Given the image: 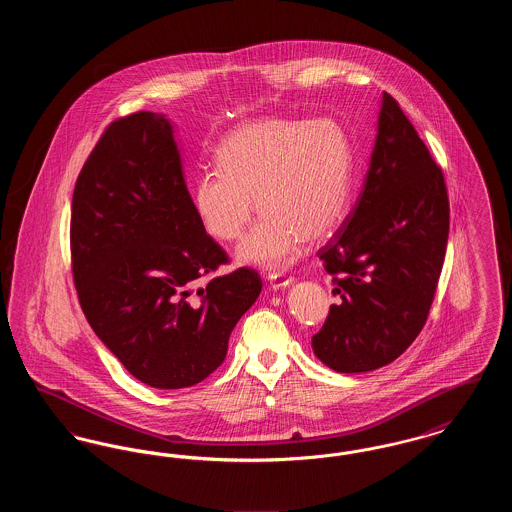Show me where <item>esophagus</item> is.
<instances>
[{"label":"esophagus","instance_id":"obj_1","mask_svg":"<svg viewBox=\"0 0 512 512\" xmlns=\"http://www.w3.org/2000/svg\"><path fill=\"white\" fill-rule=\"evenodd\" d=\"M268 284L272 290H282V288L292 286L293 278L292 276H282V274H272V276H268Z\"/></svg>","mask_w":512,"mask_h":512}]
</instances>
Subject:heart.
Wrapping results in <instances>:
<instances>
[{
  "label": "heart",
  "instance_id": "obj_1",
  "mask_svg": "<svg viewBox=\"0 0 512 512\" xmlns=\"http://www.w3.org/2000/svg\"><path fill=\"white\" fill-rule=\"evenodd\" d=\"M220 171L201 172L192 186L203 230L238 240L259 209L263 219L236 251L242 265L280 270L305 242L340 222L351 190V142L334 119H263L226 136ZM258 201H254V197Z\"/></svg>",
  "mask_w": 512,
  "mask_h": 512
}]
</instances>
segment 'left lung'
Masks as SVG:
<instances>
[{"mask_svg": "<svg viewBox=\"0 0 512 512\" xmlns=\"http://www.w3.org/2000/svg\"><path fill=\"white\" fill-rule=\"evenodd\" d=\"M449 199L441 169L390 94H382L361 194L318 253L338 305L313 336L336 372L395 361L420 334L445 259Z\"/></svg>", "mask_w": 512, "mask_h": 512, "instance_id": "1", "label": "left lung"}]
</instances>
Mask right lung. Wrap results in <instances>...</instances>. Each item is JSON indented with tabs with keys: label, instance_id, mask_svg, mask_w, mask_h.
<instances>
[{
	"label": "right lung",
	"instance_id": "obj_1",
	"mask_svg": "<svg viewBox=\"0 0 512 512\" xmlns=\"http://www.w3.org/2000/svg\"><path fill=\"white\" fill-rule=\"evenodd\" d=\"M71 253L92 330L157 390L195 386L217 370L263 288L255 270L238 268L192 290L228 257L195 215L163 113L128 115L101 136L74 186Z\"/></svg>",
	"mask_w": 512,
	"mask_h": 512
}]
</instances>
